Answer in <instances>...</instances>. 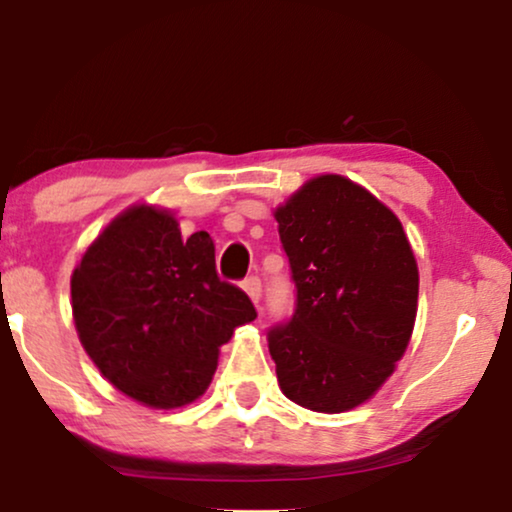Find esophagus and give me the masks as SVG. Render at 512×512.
<instances>
[{
    "mask_svg": "<svg viewBox=\"0 0 512 512\" xmlns=\"http://www.w3.org/2000/svg\"><path fill=\"white\" fill-rule=\"evenodd\" d=\"M243 289L252 298V303H260V298H262V281H260V276H248V279L243 281Z\"/></svg>",
    "mask_w": 512,
    "mask_h": 512,
    "instance_id": "esophagus-1",
    "label": "esophagus"
}]
</instances>
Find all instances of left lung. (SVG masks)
<instances>
[{"mask_svg":"<svg viewBox=\"0 0 512 512\" xmlns=\"http://www.w3.org/2000/svg\"><path fill=\"white\" fill-rule=\"evenodd\" d=\"M274 219L296 284L291 320L267 332L279 387L305 409H354L414 330L419 269L402 223L342 175L308 180Z\"/></svg>","mask_w":512,"mask_h":512,"instance_id":"left-lung-1","label":"left lung"}]
</instances>
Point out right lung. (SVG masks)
Instances as JSON below:
<instances>
[{
    "label": "right lung",
    "instance_id": "obj_1",
    "mask_svg": "<svg viewBox=\"0 0 512 512\" xmlns=\"http://www.w3.org/2000/svg\"><path fill=\"white\" fill-rule=\"evenodd\" d=\"M72 310L103 378L146 407L204 395L219 346L257 317L248 293L216 274L207 231L180 236L166 209H127L72 274Z\"/></svg>",
    "mask_w": 512,
    "mask_h": 512
}]
</instances>
